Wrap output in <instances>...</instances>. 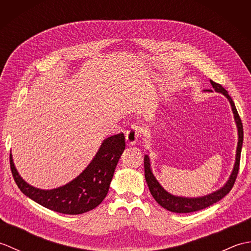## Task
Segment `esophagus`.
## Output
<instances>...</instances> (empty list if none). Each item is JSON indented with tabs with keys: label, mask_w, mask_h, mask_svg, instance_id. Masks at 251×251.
<instances>
[{
	"label": "esophagus",
	"mask_w": 251,
	"mask_h": 251,
	"mask_svg": "<svg viewBox=\"0 0 251 251\" xmlns=\"http://www.w3.org/2000/svg\"><path fill=\"white\" fill-rule=\"evenodd\" d=\"M142 134V128L138 125H131L129 129L126 131V142L127 145L134 146Z\"/></svg>",
	"instance_id": "esophagus-1"
}]
</instances>
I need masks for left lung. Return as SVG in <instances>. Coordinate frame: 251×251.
<instances>
[{
    "label": "left lung",
    "instance_id": "1",
    "mask_svg": "<svg viewBox=\"0 0 251 251\" xmlns=\"http://www.w3.org/2000/svg\"><path fill=\"white\" fill-rule=\"evenodd\" d=\"M210 83L212 85V88L215 89V92L225 95L228 99V101H230L231 106H232L234 119H235L237 129H238V143H237V150H236L235 165H234L230 179L227 180V182L226 183L225 186H223V188L214 192V193H211L209 195L197 197V199H186V197L174 196L172 194H169L168 192H166L162 188L161 184L157 182V180L155 179V177H154L151 172L150 158H149L148 155H146L145 156V177L149 186V190H150L154 200H155L163 208H165V209H167L169 211L178 212V214H186V212H193V211L204 209L206 207H209L212 204H215V202L222 200L223 197H225L228 192L232 190L234 183H235V180L237 178V174L239 170V162H241L243 139H244L243 123H242L241 117L238 115L236 106L234 104L232 98L230 97V95L227 94L226 90L223 88L220 84L211 81V79H210ZM208 92H211V90H208Z\"/></svg>",
    "mask_w": 251,
    "mask_h": 251
}]
</instances>
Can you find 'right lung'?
<instances>
[{
    "label": "right lung",
    "instance_id": "right-lung-1",
    "mask_svg": "<svg viewBox=\"0 0 251 251\" xmlns=\"http://www.w3.org/2000/svg\"><path fill=\"white\" fill-rule=\"evenodd\" d=\"M124 150L125 136L123 132L106 138L92 163L78 177L54 190H40L26 183L16 170L12 154L9 155L10 170L20 191L37 204L60 214L79 215L94 209L104 200Z\"/></svg>",
    "mask_w": 251,
    "mask_h": 251
}]
</instances>
